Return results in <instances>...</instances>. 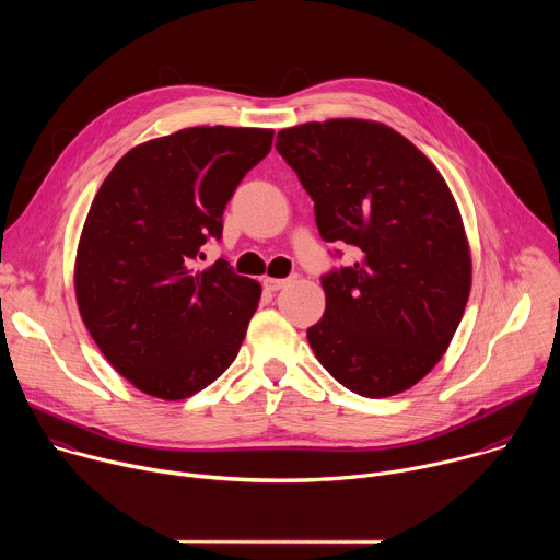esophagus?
I'll list each match as a JSON object with an SVG mask.
<instances>
[{"label":"esophagus","instance_id":"34e87169","mask_svg":"<svg viewBox=\"0 0 560 560\" xmlns=\"http://www.w3.org/2000/svg\"><path fill=\"white\" fill-rule=\"evenodd\" d=\"M290 283V279H272V277H266L264 279V285L268 288V290H281V288H285Z\"/></svg>","mask_w":560,"mask_h":560}]
</instances>
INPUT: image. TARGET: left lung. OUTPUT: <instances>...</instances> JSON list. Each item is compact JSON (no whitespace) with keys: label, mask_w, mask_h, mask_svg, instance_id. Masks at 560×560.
Masks as SVG:
<instances>
[{"label":"left lung","mask_w":560,"mask_h":560,"mask_svg":"<svg viewBox=\"0 0 560 560\" xmlns=\"http://www.w3.org/2000/svg\"><path fill=\"white\" fill-rule=\"evenodd\" d=\"M277 150L312 197L324 242L359 255L322 277L326 312L307 328L318 363L368 398L412 387L447 350L471 285L445 179L412 141L376 121L285 128Z\"/></svg>","instance_id":"1"}]
</instances>
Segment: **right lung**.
<instances>
[{
  "label": "right lung",
  "mask_w": 560,
  "mask_h": 560,
  "mask_svg": "<svg viewBox=\"0 0 560 560\" xmlns=\"http://www.w3.org/2000/svg\"><path fill=\"white\" fill-rule=\"evenodd\" d=\"M272 130L199 126L126 152L86 217L74 264L84 324L108 363L141 392L179 401L234 361L261 285L225 259L199 270L221 238L236 186L272 148Z\"/></svg>",
  "instance_id": "right-lung-1"
}]
</instances>
